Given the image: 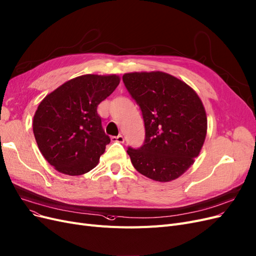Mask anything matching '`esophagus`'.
Segmentation results:
<instances>
[{
	"label": "esophagus",
	"mask_w": 256,
	"mask_h": 256,
	"mask_svg": "<svg viewBox=\"0 0 256 256\" xmlns=\"http://www.w3.org/2000/svg\"><path fill=\"white\" fill-rule=\"evenodd\" d=\"M112 142H118V143H124L125 142V138L122 134L118 136H111Z\"/></svg>",
	"instance_id": "1"
}]
</instances>
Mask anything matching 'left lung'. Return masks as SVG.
Segmentation results:
<instances>
[{"mask_svg": "<svg viewBox=\"0 0 256 256\" xmlns=\"http://www.w3.org/2000/svg\"><path fill=\"white\" fill-rule=\"evenodd\" d=\"M140 106L145 125L144 144L128 147L134 168L158 182L179 178L195 162L204 146L208 120L192 88L164 72H134L122 76Z\"/></svg>", "mask_w": 256, "mask_h": 256, "instance_id": "8db88e82", "label": "left lung"}]
</instances>
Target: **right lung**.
<instances>
[{
    "label": "right lung",
    "mask_w": 256,
    "mask_h": 256,
    "mask_svg": "<svg viewBox=\"0 0 256 256\" xmlns=\"http://www.w3.org/2000/svg\"><path fill=\"white\" fill-rule=\"evenodd\" d=\"M118 75L86 74L46 95L34 116L32 130L44 158L61 174L80 176L93 170L110 138L98 106L116 89Z\"/></svg>",
    "instance_id": "right-lung-1"
}]
</instances>
